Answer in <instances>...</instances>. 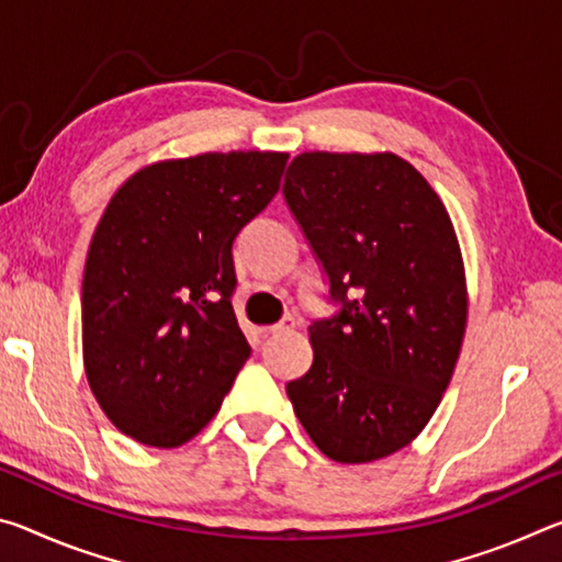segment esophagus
Wrapping results in <instances>:
<instances>
[{"mask_svg":"<svg viewBox=\"0 0 562 562\" xmlns=\"http://www.w3.org/2000/svg\"><path fill=\"white\" fill-rule=\"evenodd\" d=\"M292 329H294L292 317H284L282 322H278V325H272V327H262L265 335H284V331H292Z\"/></svg>","mask_w":562,"mask_h":562,"instance_id":"34e87169","label":"esophagus"}]
</instances>
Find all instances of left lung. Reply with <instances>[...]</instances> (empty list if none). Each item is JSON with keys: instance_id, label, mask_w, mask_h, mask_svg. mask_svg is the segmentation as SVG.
<instances>
[{"instance_id": "left-lung-1", "label": "left lung", "mask_w": 562, "mask_h": 562, "mask_svg": "<svg viewBox=\"0 0 562 562\" xmlns=\"http://www.w3.org/2000/svg\"><path fill=\"white\" fill-rule=\"evenodd\" d=\"M282 193L341 304L310 327L315 361L288 384L294 414L327 459H384L424 431L459 361V237L429 180L389 150L300 154Z\"/></svg>"}]
</instances>
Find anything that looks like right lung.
I'll use <instances>...</instances> for the list:
<instances>
[{"label":"right lung","instance_id":"right-lung-1","mask_svg":"<svg viewBox=\"0 0 562 562\" xmlns=\"http://www.w3.org/2000/svg\"><path fill=\"white\" fill-rule=\"evenodd\" d=\"M288 154L231 150L133 173L93 231L81 284L83 369L131 439L201 434L250 357L233 312V240L280 190Z\"/></svg>","mask_w":562,"mask_h":562}]
</instances>
